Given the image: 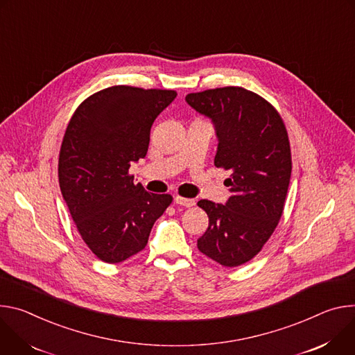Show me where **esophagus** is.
Masks as SVG:
<instances>
[{
  "mask_svg": "<svg viewBox=\"0 0 355 355\" xmlns=\"http://www.w3.org/2000/svg\"><path fill=\"white\" fill-rule=\"evenodd\" d=\"M175 203L183 207H193L196 205V202L193 199H187V198H182V196H176L175 198Z\"/></svg>",
  "mask_w": 355,
  "mask_h": 355,
  "instance_id": "esophagus-1",
  "label": "esophagus"
}]
</instances>
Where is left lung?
Listing matches in <instances>:
<instances>
[{
	"label": "left lung",
	"mask_w": 355,
	"mask_h": 355,
	"mask_svg": "<svg viewBox=\"0 0 355 355\" xmlns=\"http://www.w3.org/2000/svg\"><path fill=\"white\" fill-rule=\"evenodd\" d=\"M186 101L213 120L214 165L231 171L225 206L198 203L209 216L198 248L223 266H239L258 255L282 217L292 172L288 131L278 110L244 87L190 93Z\"/></svg>",
	"instance_id": "8db88e82"
}]
</instances>
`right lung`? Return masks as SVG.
<instances>
[{"label": "right lung", "mask_w": 355, "mask_h": 355, "mask_svg": "<svg viewBox=\"0 0 355 355\" xmlns=\"http://www.w3.org/2000/svg\"><path fill=\"white\" fill-rule=\"evenodd\" d=\"M175 90L112 86L73 112L59 152V184L80 237L107 263L141 252L171 194L134 183L132 162L145 157L150 127Z\"/></svg>", "instance_id": "1"}]
</instances>
